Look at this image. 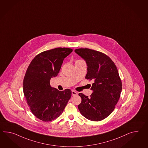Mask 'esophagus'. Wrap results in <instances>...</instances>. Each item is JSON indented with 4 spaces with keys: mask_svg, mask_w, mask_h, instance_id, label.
Returning a JSON list of instances; mask_svg holds the SVG:
<instances>
[{
    "mask_svg": "<svg viewBox=\"0 0 148 148\" xmlns=\"http://www.w3.org/2000/svg\"><path fill=\"white\" fill-rule=\"evenodd\" d=\"M72 96H76V95H77V92L75 91L72 90Z\"/></svg>",
    "mask_w": 148,
    "mask_h": 148,
    "instance_id": "1",
    "label": "esophagus"
}]
</instances>
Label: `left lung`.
Masks as SVG:
<instances>
[{"instance_id": "obj_1", "label": "left lung", "mask_w": 148, "mask_h": 148, "mask_svg": "<svg viewBox=\"0 0 148 148\" xmlns=\"http://www.w3.org/2000/svg\"><path fill=\"white\" fill-rule=\"evenodd\" d=\"M75 52L86 61V79L94 82L90 97L79 94L82 101L78 108L87 119L101 121L113 111L120 97L122 82L118 71L111 59L101 52L87 48L77 49Z\"/></svg>"}]
</instances>
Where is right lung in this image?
Listing matches in <instances>:
<instances>
[{
    "mask_svg": "<svg viewBox=\"0 0 148 148\" xmlns=\"http://www.w3.org/2000/svg\"><path fill=\"white\" fill-rule=\"evenodd\" d=\"M73 51L57 47L37 54L29 64L23 82V94L34 115L43 121L57 118L70 99L69 89L59 91L51 87L50 79L58 75L64 58Z\"/></svg>",
    "mask_w": 148,
    "mask_h": 148,
    "instance_id": "1",
    "label": "right lung"
}]
</instances>
